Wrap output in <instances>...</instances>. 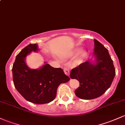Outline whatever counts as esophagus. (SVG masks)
I'll return each instance as SVG.
<instances>
[{
  "mask_svg": "<svg viewBox=\"0 0 125 125\" xmlns=\"http://www.w3.org/2000/svg\"><path fill=\"white\" fill-rule=\"evenodd\" d=\"M64 72H65V73L66 74V75H68V76H69V73H70V70L69 68H68V67H65V68H64Z\"/></svg>",
  "mask_w": 125,
  "mask_h": 125,
  "instance_id": "obj_1",
  "label": "esophagus"
}]
</instances>
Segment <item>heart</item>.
Returning a JSON list of instances; mask_svg holds the SVG:
<instances>
[{
	"label": "heart",
	"mask_w": 125,
	"mask_h": 125,
	"mask_svg": "<svg viewBox=\"0 0 125 125\" xmlns=\"http://www.w3.org/2000/svg\"><path fill=\"white\" fill-rule=\"evenodd\" d=\"M78 52V50H73V51L71 52V53L68 54V57H73V56H75L76 54H77ZM85 54H86V53H85V50H82V51H81L80 52H79V54H78V56H76V59H75V62L76 63H79L82 61V60L83 59V57H85Z\"/></svg>",
	"instance_id": "obj_1"
}]
</instances>
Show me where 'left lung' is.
Returning <instances> with one entry per match:
<instances>
[{
	"mask_svg": "<svg viewBox=\"0 0 125 125\" xmlns=\"http://www.w3.org/2000/svg\"><path fill=\"white\" fill-rule=\"evenodd\" d=\"M93 56L95 62L83 63L71 70L70 77L79 82L75 95L83 100H91L102 95L110 87L115 76L113 60L108 50L94 39Z\"/></svg>",
	"mask_w": 125,
	"mask_h": 125,
	"instance_id": "left-lung-1",
	"label": "left lung"
}]
</instances>
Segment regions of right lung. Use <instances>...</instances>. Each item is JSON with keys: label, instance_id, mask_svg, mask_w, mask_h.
<instances>
[{"label": "right lung", "instance_id": "1", "mask_svg": "<svg viewBox=\"0 0 125 125\" xmlns=\"http://www.w3.org/2000/svg\"><path fill=\"white\" fill-rule=\"evenodd\" d=\"M38 50L37 44H30L16 56L12 67L13 81L16 90L26 100L32 103H49L55 98L60 83L70 80L61 68H54L45 62L37 69H30L25 59Z\"/></svg>", "mask_w": 125, "mask_h": 125}]
</instances>
